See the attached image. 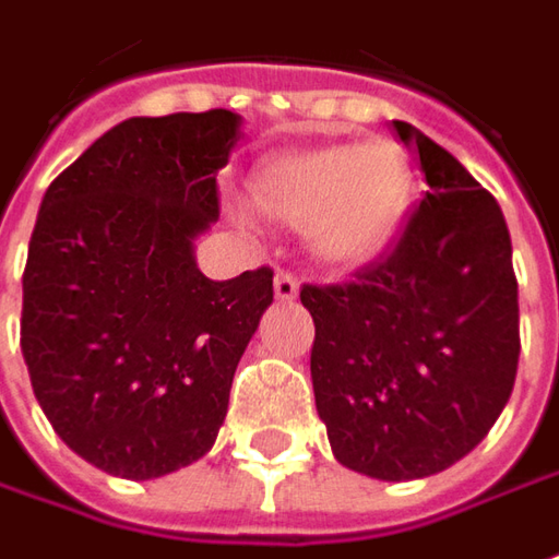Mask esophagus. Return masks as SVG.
Returning a JSON list of instances; mask_svg holds the SVG:
<instances>
[{"instance_id": "1", "label": "esophagus", "mask_w": 559, "mask_h": 559, "mask_svg": "<svg viewBox=\"0 0 559 559\" xmlns=\"http://www.w3.org/2000/svg\"><path fill=\"white\" fill-rule=\"evenodd\" d=\"M275 296H278L281 302H293L296 296H299V281L290 272H278L275 275Z\"/></svg>"}]
</instances>
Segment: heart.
Returning <instances> with one entry per match:
<instances>
[{"mask_svg":"<svg viewBox=\"0 0 559 559\" xmlns=\"http://www.w3.org/2000/svg\"><path fill=\"white\" fill-rule=\"evenodd\" d=\"M248 193L269 217L306 224L323 263L357 269L396 236L412 199V169L390 142L281 151L251 171Z\"/></svg>","mask_w":559,"mask_h":559,"instance_id":"b5f03b06","label":"heart"}]
</instances>
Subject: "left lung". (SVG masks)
Returning a JSON list of instances; mask_svg holds the SVG:
<instances>
[{"label": "left lung", "mask_w": 559, "mask_h": 559, "mask_svg": "<svg viewBox=\"0 0 559 559\" xmlns=\"http://www.w3.org/2000/svg\"><path fill=\"white\" fill-rule=\"evenodd\" d=\"M427 197L396 248L347 284H306L311 384L335 460L378 481L454 466L502 415L518 374V278L497 199L405 120Z\"/></svg>", "instance_id": "left-lung-1"}]
</instances>
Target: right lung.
<instances>
[{
  "instance_id": "1",
  "label": "right lung",
  "mask_w": 559,
  "mask_h": 559,
  "mask_svg": "<svg viewBox=\"0 0 559 559\" xmlns=\"http://www.w3.org/2000/svg\"><path fill=\"white\" fill-rule=\"evenodd\" d=\"M241 117H130L53 178L23 272L35 400L96 469L147 481L212 451L233 374L272 306V269L205 278Z\"/></svg>"
}]
</instances>
